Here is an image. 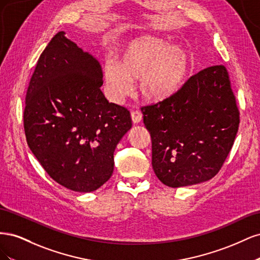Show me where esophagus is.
I'll return each instance as SVG.
<instances>
[{"instance_id":"34e87169","label":"esophagus","mask_w":260,"mask_h":260,"mask_svg":"<svg viewBox=\"0 0 260 260\" xmlns=\"http://www.w3.org/2000/svg\"><path fill=\"white\" fill-rule=\"evenodd\" d=\"M131 119H132V122L135 124H138L139 122H141V120H142V114H141L140 112L138 111H135L131 113Z\"/></svg>"}]
</instances>
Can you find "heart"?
<instances>
[{
    "mask_svg": "<svg viewBox=\"0 0 260 260\" xmlns=\"http://www.w3.org/2000/svg\"><path fill=\"white\" fill-rule=\"evenodd\" d=\"M190 69L188 53L179 45H168L160 38L140 36L125 43L118 62L104 66L108 99L119 104L139 81L142 98L152 103L166 101L179 91Z\"/></svg>",
    "mask_w": 260,
    "mask_h": 260,
    "instance_id": "1",
    "label": "heart"
}]
</instances>
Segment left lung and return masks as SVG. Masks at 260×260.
I'll return each mask as SVG.
<instances>
[{
  "label": "left lung",
  "mask_w": 260,
  "mask_h": 260,
  "mask_svg": "<svg viewBox=\"0 0 260 260\" xmlns=\"http://www.w3.org/2000/svg\"><path fill=\"white\" fill-rule=\"evenodd\" d=\"M155 175L170 187L205 182L232 148L240 114L224 66L202 70L175 95L142 107Z\"/></svg>",
  "instance_id": "left-lung-1"
}]
</instances>
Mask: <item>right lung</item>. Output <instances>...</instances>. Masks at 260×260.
Returning <instances> with one entry per match:
<instances>
[{"mask_svg": "<svg viewBox=\"0 0 260 260\" xmlns=\"http://www.w3.org/2000/svg\"><path fill=\"white\" fill-rule=\"evenodd\" d=\"M59 31L38 60L23 112L30 151L68 190L88 193L112 177L114 152L131 127L129 111L101 90L99 60Z\"/></svg>", "mask_w": 260, "mask_h": 260, "instance_id": "1", "label": "right lung"}]
</instances>
